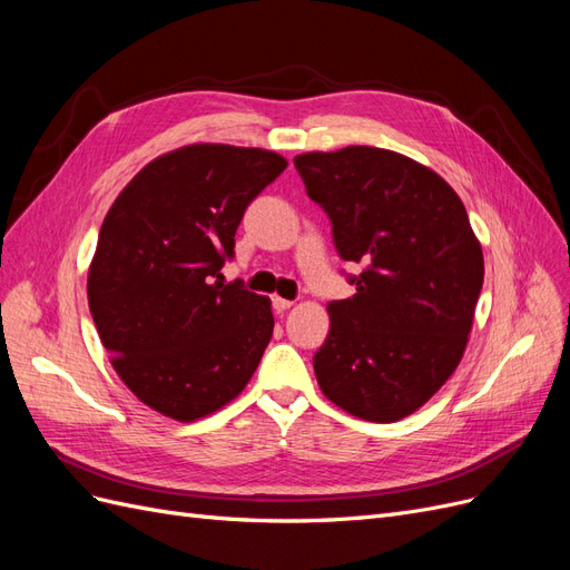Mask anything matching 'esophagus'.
I'll return each instance as SVG.
<instances>
[{"mask_svg":"<svg viewBox=\"0 0 570 570\" xmlns=\"http://www.w3.org/2000/svg\"><path fill=\"white\" fill-rule=\"evenodd\" d=\"M271 304H273V308H275V312H278V314H283V312H287V308H289L292 304H295V302H289V299H283V297H273V299H271Z\"/></svg>","mask_w":570,"mask_h":570,"instance_id":"1","label":"esophagus"}]
</instances>
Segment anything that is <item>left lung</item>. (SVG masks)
Returning a JSON list of instances; mask_svg holds the SVG:
<instances>
[{"label": "left lung", "mask_w": 570, "mask_h": 570, "mask_svg": "<svg viewBox=\"0 0 570 570\" xmlns=\"http://www.w3.org/2000/svg\"><path fill=\"white\" fill-rule=\"evenodd\" d=\"M297 174L331 218L356 295L327 304L314 354L327 400L373 423L423 406L463 356L482 289V249L454 189L433 170L377 147L312 151Z\"/></svg>", "instance_id": "8db88e82"}]
</instances>
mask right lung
I'll use <instances>...</instances> for the list:
<instances>
[{"label": "right lung", "mask_w": 570, "mask_h": 570, "mask_svg": "<svg viewBox=\"0 0 570 570\" xmlns=\"http://www.w3.org/2000/svg\"><path fill=\"white\" fill-rule=\"evenodd\" d=\"M287 168L275 151L189 145L147 164L101 223L90 314L137 400L176 421L245 390L273 335L268 297L223 285L247 206Z\"/></svg>", "instance_id": "1"}]
</instances>
